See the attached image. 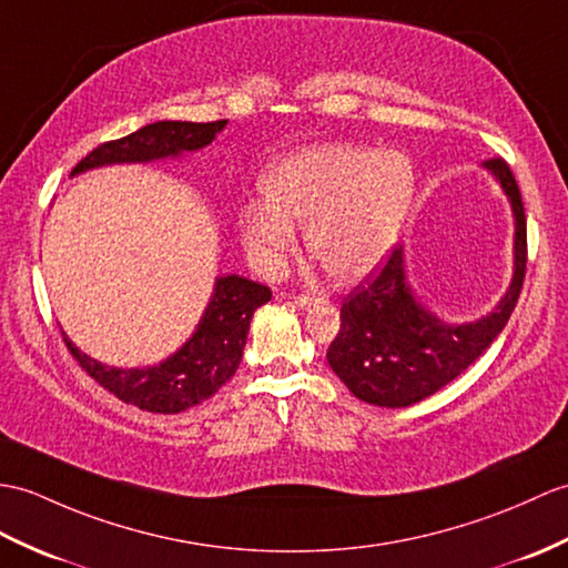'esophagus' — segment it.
Instances as JSON below:
<instances>
[{"mask_svg":"<svg viewBox=\"0 0 568 568\" xmlns=\"http://www.w3.org/2000/svg\"><path fill=\"white\" fill-rule=\"evenodd\" d=\"M314 302H320V297H316V295H295V305H297V307H302V310L312 307Z\"/></svg>","mask_w":568,"mask_h":568,"instance_id":"34e87169","label":"esophagus"}]
</instances>
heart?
I'll return each mask as SVG.
<instances>
[{"instance_id":"heart-1","label":"heart","mask_w":568,"mask_h":568,"mask_svg":"<svg viewBox=\"0 0 568 568\" xmlns=\"http://www.w3.org/2000/svg\"><path fill=\"white\" fill-rule=\"evenodd\" d=\"M266 203L240 210L254 266L275 275L295 252V224H307L310 254L336 278L375 271L397 242L414 201V164L402 152L316 144L275 162L261 181Z\"/></svg>"}]
</instances>
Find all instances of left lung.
Listing matches in <instances>:
<instances>
[{
    "instance_id": "left-lung-1",
    "label": "left lung",
    "mask_w": 568,
    "mask_h": 568,
    "mask_svg": "<svg viewBox=\"0 0 568 568\" xmlns=\"http://www.w3.org/2000/svg\"><path fill=\"white\" fill-rule=\"evenodd\" d=\"M508 195L516 217L513 278L498 305L477 322L447 324L416 300L406 281L404 248H394L367 285H358L341 307V328L326 361L365 404L404 408L443 389L479 358L504 332L523 290L527 222L510 166L496 156L484 162Z\"/></svg>"
}]
</instances>
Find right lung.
<instances>
[{
  "label": "right lung",
  "instance_id": "right-lung-1",
  "mask_svg": "<svg viewBox=\"0 0 568 568\" xmlns=\"http://www.w3.org/2000/svg\"><path fill=\"white\" fill-rule=\"evenodd\" d=\"M224 125L227 121L150 123L128 138L99 144L72 169V176L105 164H142L195 152L213 142ZM268 300L271 287L242 278V275H222L215 281L213 297L193 336L166 361L148 367L123 371V367L103 365L79 351L64 332L62 338L82 371L121 402L152 414H181L213 397L236 373L252 316Z\"/></svg>",
  "mask_w": 568,
  "mask_h": 568
}]
</instances>
